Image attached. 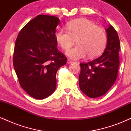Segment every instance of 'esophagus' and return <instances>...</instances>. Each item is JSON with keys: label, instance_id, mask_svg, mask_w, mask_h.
I'll return each mask as SVG.
<instances>
[{"label": "esophagus", "instance_id": "obj_1", "mask_svg": "<svg viewBox=\"0 0 131 131\" xmlns=\"http://www.w3.org/2000/svg\"><path fill=\"white\" fill-rule=\"evenodd\" d=\"M67 63L68 64H71V63H74V61H72L71 60H70V59H68L67 60Z\"/></svg>", "mask_w": 131, "mask_h": 131}]
</instances>
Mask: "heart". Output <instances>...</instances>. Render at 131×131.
<instances>
[{"instance_id":"heart-1","label":"heart","mask_w":131,"mask_h":131,"mask_svg":"<svg viewBox=\"0 0 131 131\" xmlns=\"http://www.w3.org/2000/svg\"><path fill=\"white\" fill-rule=\"evenodd\" d=\"M55 39L63 50L69 49L76 39L78 44L67 51V55L73 60L84 58L87 54L89 57L97 56L104 49L107 40L105 31L86 19L69 23L68 29L58 30Z\"/></svg>"}]
</instances>
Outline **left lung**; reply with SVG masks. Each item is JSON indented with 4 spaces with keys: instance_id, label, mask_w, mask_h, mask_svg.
Returning a JSON list of instances; mask_svg holds the SVG:
<instances>
[{
    "instance_id": "8db88e82",
    "label": "left lung",
    "mask_w": 131,
    "mask_h": 131,
    "mask_svg": "<svg viewBox=\"0 0 131 131\" xmlns=\"http://www.w3.org/2000/svg\"><path fill=\"white\" fill-rule=\"evenodd\" d=\"M107 44L102 55L94 60L81 63L79 84L81 91L91 98L106 94L118 77L120 42L112 25L106 29Z\"/></svg>"
}]
</instances>
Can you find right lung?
I'll list each match as a JSON object with an SVG mask.
<instances>
[{
  "label": "right lung",
  "mask_w": 131,
  "mask_h": 131,
  "mask_svg": "<svg viewBox=\"0 0 131 131\" xmlns=\"http://www.w3.org/2000/svg\"><path fill=\"white\" fill-rule=\"evenodd\" d=\"M60 19L39 15L19 31L13 63L23 89L34 99H43L56 89V74L67 58L57 49L55 32Z\"/></svg>",
  "instance_id": "add662e5"
}]
</instances>
